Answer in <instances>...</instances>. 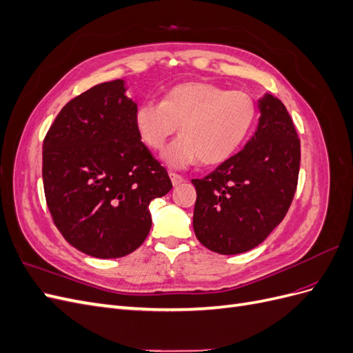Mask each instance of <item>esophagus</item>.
<instances>
[{"instance_id": "1", "label": "esophagus", "mask_w": 353, "mask_h": 353, "mask_svg": "<svg viewBox=\"0 0 353 353\" xmlns=\"http://www.w3.org/2000/svg\"><path fill=\"white\" fill-rule=\"evenodd\" d=\"M169 176H170V181H172V184L174 185H179L181 183H184V176H181V175H178V174H175V172H169Z\"/></svg>"}]
</instances>
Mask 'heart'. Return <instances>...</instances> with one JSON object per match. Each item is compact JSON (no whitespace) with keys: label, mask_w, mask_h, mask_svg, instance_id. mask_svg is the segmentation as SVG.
<instances>
[{"label":"heart","mask_w":353,"mask_h":353,"mask_svg":"<svg viewBox=\"0 0 353 353\" xmlns=\"http://www.w3.org/2000/svg\"><path fill=\"white\" fill-rule=\"evenodd\" d=\"M258 114L256 101L244 91H230L208 82L179 83L162 101H144L135 112V126L144 144L162 150L178 131L163 160L183 169L199 160L216 165L231 157L248 140Z\"/></svg>","instance_id":"heart-1"}]
</instances>
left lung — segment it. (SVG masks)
Returning <instances> with one entry per match:
<instances>
[{
	"mask_svg": "<svg viewBox=\"0 0 353 353\" xmlns=\"http://www.w3.org/2000/svg\"><path fill=\"white\" fill-rule=\"evenodd\" d=\"M254 137L205 178L197 191L193 227L212 252L237 254L261 244L284 219L301 169V140L285 105L272 95L259 103Z\"/></svg>",
	"mask_w": 353,
	"mask_h": 353,
	"instance_id": "obj_1",
	"label": "left lung"
}]
</instances>
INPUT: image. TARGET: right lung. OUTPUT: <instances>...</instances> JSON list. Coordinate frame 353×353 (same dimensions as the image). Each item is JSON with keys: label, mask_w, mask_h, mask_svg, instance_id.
Segmentation results:
<instances>
[{"label": "right lung", "mask_w": 353, "mask_h": 353, "mask_svg": "<svg viewBox=\"0 0 353 353\" xmlns=\"http://www.w3.org/2000/svg\"><path fill=\"white\" fill-rule=\"evenodd\" d=\"M122 79L99 83L60 110L42 144V181L54 225L74 249L122 258L152 228L148 205L172 188L141 141Z\"/></svg>", "instance_id": "obj_1"}]
</instances>
